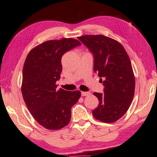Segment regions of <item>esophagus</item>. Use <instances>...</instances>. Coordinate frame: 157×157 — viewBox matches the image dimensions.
Wrapping results in <instances>:
<instances>
[{
	"instance_id": "1",
	"label": "esophagus",
	"mask_w": 157,
	"mask_h": 157,
	"mask_svg": "<svg viewBox=\"0 0 157 157\" xmlns=\"http://www.w3.org/2000/svg\"><path fill=\"white\" fill-rule=\"evenodd\" d=\"M81 94L82 96H87V95H89L90 93V92H87V91H82Z\"/></svg>"
}]
</instances>
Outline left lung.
<instances>
[{
  "mask_svg": "<svg viewBox=\"0 0 157 157\" xmlns=\"http://www.w3.org/2000/svg\"><path fill=\"white\" fill-rule=\"evenodd\" d=\"M94 56V71L104 86L103 94L95 93L99 105L92 111L100 121L113 123L122 117L133 98L135 80L131 63L123 46L103 35L78 38Z\"/></svg>",
  "mask_w": 157,
  "mask_h": 157,
  "instance_id": "1",
  "label": "left lung"
}]
</instances>
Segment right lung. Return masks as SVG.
I'll use <instances>...</instances> for the list:
<instances>
[{"instance_id": "right-lung-1", "label": "right lung", "mask_w": 157, "mask_h": 157, "mask_svg": "<svg viewBox=\"0 0 157 157\" xmlns=\"http://www.w3.org/2000/svg\"><path fill=\"white\" fill-rule=\"evenodd\" d=\"M81 44L72 38L48 40L33 48L26 58L22 70L23 98L34 119L47 129L66 126L71 107L81 96L79 91L57 90L56 84L62 70V56Z\"/></svg>"}]
</instances>
